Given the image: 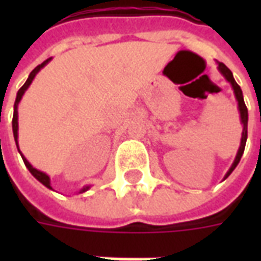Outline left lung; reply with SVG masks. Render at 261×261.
Instances as JSON below:
<instances>
[{
    "label": "left lung",
    "mask_w": 261,
    "mask_h": 261,
    "mask_svg": "<svg viewBox=\"0 0 261 261\" xmlns=\"http://www.w3.org/2000/svg\"><path fill=\"white\" fill-rule=\"evenodd\" d=\"M218 69L221 74L224 75L225 80L229 82L230 85H232V89H233V93H235L236 100H238V109H239V113H241V121L242 124H243V131H242V140H241V147H239V151L236 153V158L233 161V164L230 166V169L228 170V173L225 175V179L228 177V176L233 172L238 164H239V161H241L242 155H243V151H245V145H246V140H247V108L246 105H245V100H243V93H242L241 86L236 84L235 78H233V75L230 72V69L224 64V63H218Z\"/></svg>",
    "instance_id": "1"
}]
</instances>
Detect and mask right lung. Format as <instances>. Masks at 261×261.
Segmentation results:
<instances>
[{
    "label": "right lung",
    "instance_id": "right-lung-1",
    "mask_svg": "<svg viewBox=\"0 0 261 261\" xmlns=\"http://www.w3.org/2000/svg\"><path fill=\"white\" fill-rule=\"evenodd\" d=\"M50 60H51V59H47V60H46V61H43L42 64L37 65L36 68L32 71L31 74H29V78H28L25 84H23V86H22L19 91H18L16 99H15L14 117H12V131H14V138H15V142H16V147H18V151H19V145H18V105H19L20 99H22V96H23V93H25V91H26V89H28V88H29V85H31V84H32V81H33V78L36 76L37 72H39V71H40V69H42L43 67H44V65L47 64ZM19 153H20V151H19ZM20 155H22V153H20ZM22 159H23V162H25L26 168L29 169V172H31L32 175L35 176L37 180L40 181L42 185H44V186L47 187V189H51V186H50V177H48V176L46 175V173H43V172H40V170H37L36 168H33V166H32V165L29 164V162H28V159H26L25 156H23V155H22ZM88 189H89V186H85V187H84V189H81L80 193L86 192Z\"/></svg>",
    "mask_w": 261,
    "mask_h": 261
}]
</instances>
